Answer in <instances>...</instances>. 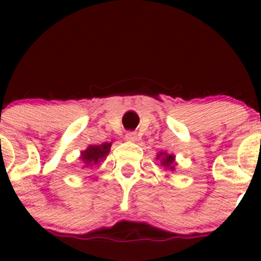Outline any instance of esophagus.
I'll list each match as a JSON object with an SVG mask.
<instances>
[{
  "label": "esophagus",
  "instance_id": "34e87169",
  "mask_svg": "<svg viewBox=\"0 0 261 261\" xmlns=\"http://www.w3.org/2000/svg\"><path fill=\"white\" fill-rule=\"evenodd\" d=\"M125 138L127 139L128 141H135L136 139H138V134H136L135 131H128V133H126Z\"/></svg>",
  "mask_w": 261,
  "mask_h": 261
}]
</instances>
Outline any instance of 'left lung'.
<instances>
[{
    "label": "left lung",
    "instance_id": "left-lung-1",
    "mask_svg": "<svg viewBox=\"0 0 261 261\" xmlns=\"http://www.w3.org/2000/svg\"><path fill=\"white\" fill-rule=\"evenodd\" d=\"M160 155H163L162 152H160ZM160 155L158 156V159L160 158ZM164 155L165 156L162 159V164L164 165V167L169 168L170 170H173L174 169V156H173V155H167V154H164Z\"/></svg>",
    "mask_w": 261,
    "mask_h": 261
}]
</instances>
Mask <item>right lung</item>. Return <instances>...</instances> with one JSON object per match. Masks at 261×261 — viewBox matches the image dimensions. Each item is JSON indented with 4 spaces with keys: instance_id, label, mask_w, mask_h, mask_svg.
Here are the masks:
<instances>
[{
    "instance_id": "obj_1",
    "label": "right lung",
    "mask_w": 261,
    "mask_h": 261,
    "mask_svg": "<svg viewBox=\"0 0 261 261\" xmlns=\"http://www.w3.org/2000/svg\"><path fill=\"white\" fill-rule=\"evenodd\" d=\"M110 147H111V143H105L101 144V145H91L88 149L82 152V162L88 168L96 167V164H98V162H101L109 154Z\"/></svg>"
}]
</instances>
